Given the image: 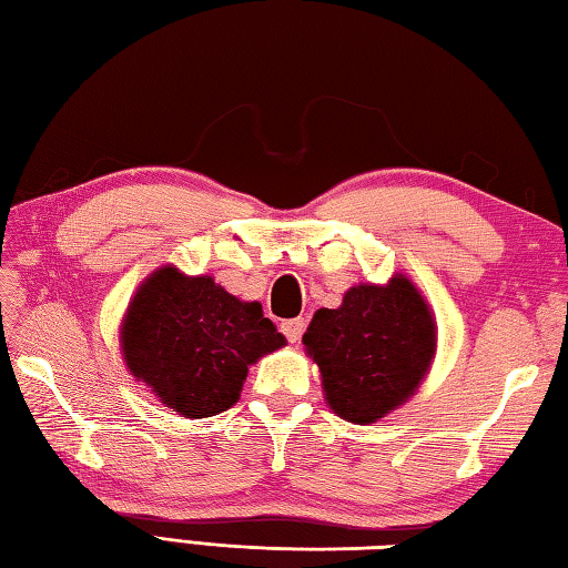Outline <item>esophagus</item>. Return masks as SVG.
<instances>
[{
	"mask_svg": "<svg viewBox=\"0 0 568 568\" xmlns=\"http://www.w3.org/2000/svg\"><path fill=\"white\" fill-rule=\"evenodd\" d=\"M304 328H306V321L304 318H288V321H284V324H282L284 336L292 341V344H298V338H302Z\"/></svg>",
	"mask_w": 568,
	"mask_h": 568,
	"instance_id": "1",
	"label": "esophagus"
}]
</instances>
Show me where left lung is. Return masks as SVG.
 Returning a JSON list of instances; mask_svg holds the SVG:
<instances>
[{"label":"left lung","instance_id":"left-lung-1","mask_svg":"<svg viewBox=\"0 0 568 568\" xmlns=\"http://www.w3.org/2000/svg\"><path fill=\"white\" fill-rule=\"evenodd\" d=\"M324 400L353 425H371L420 388L437 351L430 304L410 276L356 284L338 308H318L304 334Z\"/></svg>","mask_w":568,"mask_h":568}]
</instances>
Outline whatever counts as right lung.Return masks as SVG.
I'll return each mask as SVG.
<instances>
[{
  "instance_id": "1",
  "label": "right lung",
  "mask_w": 568,
  "mask_h": 568,
  "mask_svg": "<svg viewBox=\"0 0 568 568\" xmlns=\"http://www.w3.org/2000/svg\"><path fill=\"white\" fill-rule=\"evenodd\" d=\"M131 376L180 417H212L240 400L250 366L286 346L260 302H242L212 276L158 266L121 321Z\"/></svg>"
}]
</instances>
